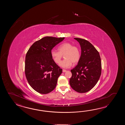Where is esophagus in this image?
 I'll return each instance as SVG.
<instances>
[{"label": "esophagus", "instance_id": "esophagus-1", "mask_svg": "<svg viewBox=\"0 0 125 125\" xmlns=\"http://www.w3.org/2000/svg\"><path fill=\"white\" fill-rule=\"evenodd\" d=\"M66 72V70H64V69L62 70V72Z\"/></svg>", "mask_w": 125, "mask_h": 125}]
</instances>
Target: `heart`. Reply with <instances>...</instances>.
I'll return each mask as SVG.
<instances>
[{"mask_svg": "<svg viewBox=\"0 0 125 125\" xmlns=\"http://www.w3.org/2000/svg\"><path fill=\"white\" fill-rule=\"evenodd\" d=\"M59 51L54 50L51 51V56L54 62L59 63L63 55L65 59L60 62L59 65L63 68H69L72 63L76 64L80 61L81 53L80 49L69 42H65L58 47Z\"/></svg>", "mask_w": 125, "mask_h": 125, "instance_id": "obj_1", "label": "heart"}]
</instances>
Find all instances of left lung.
<instances>
[{"label":"left lung","mask_w":125,"mask_h":125,"mask_svg":"<svg viewBox=\"0 0 125 125\" xmlns=\"http://www.w3.org/2000/svg\"><path fill=\"white\" fill-rule=\"evenodd\" d=\"M80 43L81 54L76 66L71 70L70 84L80 93L91 90L98 82L101 73V62L98 51L88 41L74 38Z\"/></svg>","instance_id":"8db88e82"}]
</instances>
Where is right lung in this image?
Listing matches in <instances>:
<instances>
[{"label": "right lung", "mask_w": 125, "mask_h": 125, "mask_svg": "<svg viewBox=\"0 0 125 125\" xmlns=\"http://www.w3.org/2000/svg\"><path fill=\"white\" fill-rule=\"evenodd\" d=\"M45 37L35 42L27 52L25 74L29 85L41 94H47L56 87L62 70L51 56V51L64 39Z\"/></svg>", "instance_id": "1"}]
</instances>
